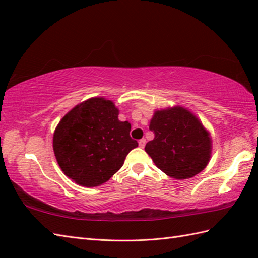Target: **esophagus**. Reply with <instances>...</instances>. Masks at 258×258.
I'll use <instances>...</instances> for the list:
<instances>
[{
    "instance_id": "1",
    "label": "esophagus",
    "mask_w": 258,
    "mask_h": 258,
    "mask_svg": "<svg viewBox=\"0 0 258 258\" xmlns=\"http://www.w3.org/2000/svg\"><path fill=\"white\" fill-rule=\"evenodd\" d=\"M145 143H146L145 139L140 140V141H139V145H140V148H144V146H145Z\"/></svg>"
}]
</instances>
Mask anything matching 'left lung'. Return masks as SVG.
Wrapping results in <instances>:
<instances>
[{"mask_svg":"<svg viewBox=\"0 0 258 258\" xmlns=\"http://www.w3.org/2000/svg\"><path fill=\"white\" fill-rule=\"evenodd\" d=\"M154 139L145 145L154 164L173 179L200 173L211 158L213 141L201 120L182 106L156 109L150 120Z\"/></svg>","mask_w":258,"mask_h":258,"instance_id":"1","label":"left lung"}]
</instances>
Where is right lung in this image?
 <instances>
[{
    "mask_svg": "<svg viewBox=\"0 0 258 258\" xmlns=\"http://www.w3.org/2000/svg\"><path fill=\"white\" fill-rule=\"evenodd\" d=\"M112 100L93 97L76 105L53 133V152L62 172L87 188L102 185L122 168L126 155L138 146L131 124L118 119Z\"/></svg>",
    "mask_w": 258,
    "mask_h": 258,
    "instance_id": "1",
    "label": "right lung"
}]
</instances>
